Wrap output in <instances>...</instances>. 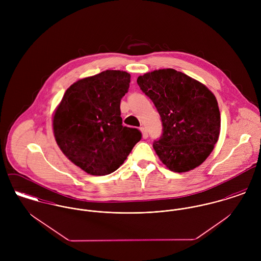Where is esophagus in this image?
Returning a JSON list of instances; mask_svg holds the SVG:
<instances>
[{
  "label": "esophagus",
  "mask_w": 261,
  "mask_h": 261,
  "mask_svg": "<svg viewBox=\"0 0 261 261\" xmlns=\"http://www.w3.org/2000/svg\"><path fill=\"white\" fill-rule=\"evenodd\" d=\"M140 130L142 132V136H143V138H144V139H147V138L149 137V135H148V132H147V129H146L145 127H143V126H142V127L140 128Z\"/></svg>",
  "instance_id": "obj_1"
}]
</instances>
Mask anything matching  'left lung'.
I'll return each instance as SVG.
<instances>
[{
    "label": "left lung",
    "mask_w": 261,
    "mask_h": 261,
    "mask_svg": "<svg viewBox=\"0 0 261 261\" xmlns=\"http://www.w3.org/2000/svg\"><path fill=\"white\" fill-rule=\"evenodd\" d=\"M137 82L162 118L163 135L152 145L159 159L176 173L199 167L220 135L215 95L200 81L172 68L141 75Z\"/></svg>",
    "instance_id": "obj_1"
}]
</instances>
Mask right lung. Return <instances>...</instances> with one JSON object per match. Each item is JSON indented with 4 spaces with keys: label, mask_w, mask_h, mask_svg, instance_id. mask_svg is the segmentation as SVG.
I'll return each mask as SVG.
<instances>
[{
    "label": "right lung",
    "mask_w": 261,
    "mask_h": 261,
    "mask_svg": "<svg viewBox=\"0 0 261 261\" xmlns=\"http://www.w3.org/2000/svg\"><path fill=\"white\" fill-rule=\"evenodd\" d=\"M130 74L120 70L77 80L65 91L52 117L55 141L66 158L89 175L117 170L142 139L138 128L122 125L120 99Z\"/></svg>",
    "instance_id": "add662e5"
}]
</instances>
